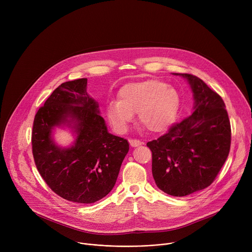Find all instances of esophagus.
<instances>
[{"label":"esophagus","mask_w":252,"mask_h":252,"mask_svg":"<svg viewBox=\"0 0 252 252\" xmlns=\"http://www.w3.org/2000/svg\"><path fill=\"white\" fill-rule=\"evenodd\" d=\"M128 141H129V145H130L131 148H136V147L141 145V142L137 139H129Z\"/></svg>","instance_id":"1"}]
</instances>
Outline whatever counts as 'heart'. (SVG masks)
Returning a JSON list of instances; mask_svg holds the SVG:
<instances>
[{
    "instance_id": "heart-1",
    "label": "heart",
    "mask_w": 252,
    "mask_h": 252,
    "mask_svg": "<svg viewBox=\"0 0 252 252\" xmlns=\"http://www.w3.org/2000/svg\"><path fill=\"white\" fill-rule=\"evenodd\" d=\"M181 105L176 89L159 80H146L125 85L118 93V101L107 104L106 117L119 131L125 132L137 113L139 125L152 132H162L175 122Z\"/></svg>"
}]
</instances>
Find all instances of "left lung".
Wrapping results in <instances>:
<instances>
[{"mask_svg": "<svg viewBox=\"0 0 252 252\" xmlns=\"http://www.w3.org/2000/svg\"><path fill=\"white\" fill-rule=\"evenodd\" d=\"M173 75L185 78L191 88L192 115L147 146L158 188L172 196H186L213 183L228 157L231 128L219 94L193 75Z\"/></svg>", "mask_w": 252, "mask_h": 252, "instance_id": "obj_1", "label": "left lung"}]
</instances>
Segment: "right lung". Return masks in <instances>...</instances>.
<instances>
[{
  "label": "right lung",
  "mask_w": 252,
  "mask_h": 252,
  "mask_svg": "<svg viewBox=\"0 0 252 252\" xmlns=\"http://www.w3.org/2000/svg\"><path fill=\"white\" fill-rule=\"evenodd\" d=\"M87 84L79 79L59 86L35 114L32 131L34 163L46 184L61 197L85 204L114 189L129 149L126 139L107 131ZM64 125L76 134L68 148L52 138V129Z\"/></svg>",
  "instance_id": "add662e5"
}]
</instances>
